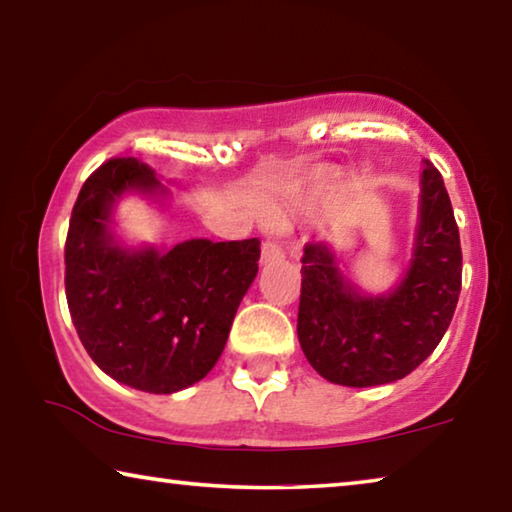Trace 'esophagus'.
Segmentation results:
<instances>
[{
	"mask_svg": "<svg viewBox=\"0 0 512 512\" xmlns=\"http://www.w3.org/2000/svg\"><path fill=\"white\" fill-rule=\"evenodd\" d=\"M284 259V248L275 241H264L262 244V264H275Z\"/></svg>",
	"mask_w": 512,
	"mask_h": 512,
	"instance_id": "1",
	"label": "esophagus"
}]
</instances>
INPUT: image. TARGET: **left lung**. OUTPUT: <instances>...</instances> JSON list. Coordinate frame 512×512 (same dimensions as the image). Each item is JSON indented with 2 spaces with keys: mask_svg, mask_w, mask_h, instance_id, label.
Listing matches in <instances>:
<instances>
[{
  "mask_svg": "<svg viewBox=\"0 0 512 512\" xmlns=\"http://www.w3.org/2000/svg\"><path fill=\"white\" fill-rule=\"evenodd\" d=\"M463 255L440 171L424 160L411 266L386 296H366L339 271L325 241L305 246L298 339L320 377L381 386L409 375L436 350L456 311Z\"/></svg>",
  "mask_w": 512,
  "mask_h": 512,
  "instance_id": "8db88e82",
  "label": "left lung"
}]
</instances>
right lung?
I'll return each mask as SVG.
<instances>
[{
	"mask_svg": "<svg viewBox=\"0 0 512 512\" xmlns=\"http://www.w3.org/2000/svg\"><path fill=\"white\" fill-rule=\"evenodd\" d=\"M164 185L135 158H112L85 180L65 241V293L92 361L144 393H176L219 361L257 275L259 239H189L169 250L121 246L112 207Z\"/></svg>",
	"mask_w": 512,
	"mask_h": 512,
	"instance_id": "add662e5",
	"label": "right lung"
}]
</instances>
